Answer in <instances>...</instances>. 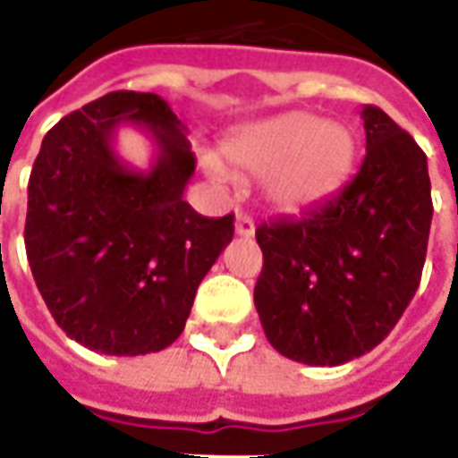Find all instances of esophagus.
Listing matches in <instances>:
<instances>
[{"instance_id": "34e87169", "label": "esophagus", "mask_w": 458, "mask_h": 458, "mask_svg": "<svg viewBox=\"0 0 458 458\" xmlns=\"http://www.w3.org/2000/svg\"><path fill=\"white\" fill-rule=\"evenodd\" d=\"M235 235H240V238H252L255 235V223H252V218L240 213L238 218H235Z\"/></svg>"}]
</instances>
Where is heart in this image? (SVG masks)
<instances>
[{
    "instance_id": "heart-1",
    "label": "heart",
    "mask_w": 458,
    "mask_h": 458,
    "mask_svg": "<svg viewBox=\"0 0 458 458\" xmlns=\"http://www.w3.org/2000/svg\"><path fill=\"white\" fill-rule=\"evenodd\" d=\"M357 143L337 121L287 111L235 131L223 143V161L238 174H262V198L280 213L325 203L347 183ZM210 174H218L210 165Z\"/></svg>"
}]
</instances>
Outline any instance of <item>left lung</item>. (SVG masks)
Returning a JSON list of instances; mask_svg holds the SVG:
<instances>
[{"mask_svg":"<svg viewBox=\"0 0 458 458\" xmlns=\"http://www.w3.org/2000/svg\"><path fill=\"white\" fill-rule=\"evenodd\" d=\"M367 153L335 198L262 223L255 310L287 360L337 367L394 329L421 280L431 228L427 156L382 108H362Z\"/></svg>","mask_w":458,"mask_h":458,"instance_id":"left-lung-1","label":"left lung"}]
</instances>
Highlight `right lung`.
Returning <instances> with one entry per match:
<instances>
[{
	"label": "right lung",
	"mask_w": 458,
	"mask_h": 458,
	"mask_svg": "<svg viewBox=\"0 0 458 458\" xmlns=\"http://www.w3.org/2000/svg\"><path fill=\"white\" fill-rule=\"evenodd\" d=\"M121 125L154 140L148 172L115 153ZM185 131L158 94L111 91L41 140L29 175V267L51 318L89 350L136 357L174 344L233 240V216L203 218L183 200L196 174Z\"/></svg>",
	"instance_id": "obj_1"
}]
</instances>
